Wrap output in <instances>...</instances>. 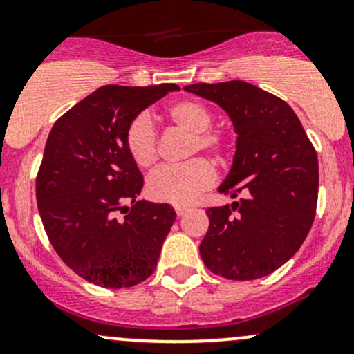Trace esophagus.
<instances>
[{
    "mask_svg": "<svg viewBox=\"0 0 354 354\" xmlns=\"http://www.w3.org/2000/svg\"><path fill=\"white\" fill-rule=\"evenodd\" d=\"M174 210H176L178 216L181 217V216H185V214H187L190 209H188V207H185V205H176V207H174Z\"/></svg>",
    "mask_w": 354,
    "mask_h": 354,
    "instance_id": "esophagus-1",
    "label": "esophagus"
}]
</instances>
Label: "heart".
Masks as SVG:
<instances>
[{
    "instance_id": "b5f03b06",
    "label": "heart",
    "mask_w": 354,
    "mask_h": 354,
    "mask_svg": "<svg viewBox=\"0 0 354 354\" xmlns=\"http://www.w3.org/2000/svg\"><path fill=\"white\" fill-rule=\"evenodd\" d=\"M166 116L174 127L190 135L188 154L203 151L223 157L226 154V138L219 131L209 130L212 114L197 101H178L166 109ZM124 145L133 162L140 167H151L157 159V133L147 114L135 118L127 128ZM212 166L205 159H192L178 166L159 167L147 181L151 198L166 203H190L200 192L214 183Z\"/></svg>"
}]
</instances>
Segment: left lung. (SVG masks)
Wrapping results in <instances>:
<instances>
[{"label": "left lung", "mask_w": 354, "mask_h": 354, "mask_svg": "<svg viewBox=\"0 0 354 354\" xmlns=\"http://www.w3.org/2000/svg\"><path fill=\"white\" fill-rule=\"evenodd\" d=\"M185 91L221 106L238 135L233 166L219 192L241 198L205 210L203 263L233 281L269 276L298 252L313 224L315 149L295 111L255 85L231 80L187 85Z\"/></svg>", "instance_id": "obj_1"}]
</instances>
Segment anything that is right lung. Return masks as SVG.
<instances>
[{"label":"right lung","instance_id":"right-lung-1","mask_svg":"<svg viewBox=\"0 0 354 354\" xmlns=\"http://www.w3.org/2000/svg\"><path fill=\"white\" fill-rule=\"evenodd\" d=\"M173 91L180 87L104 85L51 128L35 181L39 214L56 253L88 283L130 288L154 272L176 212L169 203L137 200L144 178L124 135L142 111ZM120 209L127 212L123 221L115 219Z\"/></svg>","mask_w":354,"mask_h":354}]
</instances>
